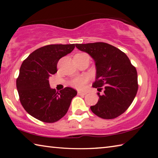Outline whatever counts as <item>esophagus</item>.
Here are the masks:
<instances>
[{
  "instance_id": "esophagus-1",
  "label": "esophagus",
  "mask_w": 158,
  "mask_h": 158,
  "mask_svg": "<svg viewBox=\"0 0 158 158\" xmlns=\"http://www.w3.org/2000/svg\"><path fill=\"white\" fill-rule=\"evenodd\" d=\"M87 94V93L86 92H82V91H78V95H85Z\"/></svg>"
}]
</instances>
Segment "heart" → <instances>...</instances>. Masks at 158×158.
I'll use <instances>...</instances> for the list:
<instances>
[{
  "label": "heart",
  "instance_id": "b5f03b06",
  "mask_svg": "<svg viewBox=\"0 0 158 158\" xmlns=\"http://www.w3.org/2000/svg\"><path fill=\"white\" fill-rule=\"evenodd\" d=\"M77 54H85L84 53H77ZM88 79L87 77L85 76H83V77H76V78L73 79V80H71V81L69 84L73 87L76 88L77 89H83L85 87V84L88 82Z\"/></svg>",
  "mask_w": 158,
  "mask_h": 158
}]
</instances>
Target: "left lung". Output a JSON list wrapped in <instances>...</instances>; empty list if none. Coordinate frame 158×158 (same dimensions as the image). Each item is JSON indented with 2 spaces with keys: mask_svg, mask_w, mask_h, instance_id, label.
<instances>
[{
  "mask_svg": "<svg viewBox=\"0 0 158 158\" xmlns=\"http://www.w3.org/2000/svg\"><path fill=\"white\" fill-rule=\"evenodd\" d=\"M77 49L89 53L95 60L96 79L93 87L104 89L98 103L90 106L96 116L113 119L123 114L138 90L137 72L124 52L105 42L76 44ZM103 88H102V87Z\"/></svg>",
  "mask_w": 158,
  "mask_h": 158,
  "instance_id": "1",
  "label": "left lung"
}]
</instances>
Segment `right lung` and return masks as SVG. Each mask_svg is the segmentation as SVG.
<instances>
[{
    "label": "right lung",
    "instance_id": "1",
    "mask_svg": "<svg viewBox=\"0 0 158 158\" xmlns=\"http://www.w3.org/2000/svg\"><path fill=\"white\" fill-rule=\"evenodd\" d=\"M75 44H49L34 51L21 64L17 79L19 100L27 113L44 123H54L68 111L77 90L70 87L56 92L49 78L57 73L61 58L73 52Z\"/></svg>",
    "mask_w": 158,
    "mask_h": 158
}]
</instances>
